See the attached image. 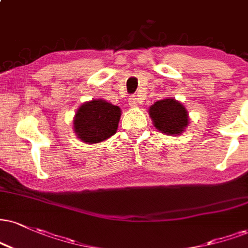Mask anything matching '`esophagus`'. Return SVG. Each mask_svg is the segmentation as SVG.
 Segmentation results:
<instances>
[{
	"label": "esophagus",
	"instance_id": "34e87169",
	"mask_svg": "<svg viewBox=\"0 0 248 248\" xmlns=\"http://www.w3.org/2000/svg\"><path fill=\"white\" fill-rule=\"evenodd\" d=\"M128 104H129L130 107H137V105H139V100H137L136 95L130 97L129 100H128Z\"/></svg>",
	"mask_w": 248,
	"mask_h": 248
}]
</instances>
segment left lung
<instances>
[{
    "label": "left lung",
    "instance_id": "1",
    "mask_svg": "<svg viewBox=\"0 0 248 248\" xmlns=\"http://www.w3.org/2000/svg\"><path fill=\"white\" fill-rule=\"evenodd\" d=\"M154 127L166 135H180L189 124L188 111L174 98L158 100L148 109Z\"/></svg>",
    "mask_w": 248,
    "mask_h": 248
}]
</instances>
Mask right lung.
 Returning <instances> with one entry per match:
<instances>
[{"instance_id": "add662e5", "label": "right lung", "mask_w": 248, "mask_h": 248, "mask_svg": "<svg viewBox=\"0 0 248 248\" xmlns=\"http://www.w3.org/2000/svg\"><path fill=\"white\" fill-rule=\"evenodd\" d=\"M121 118V108L107 100L92 99L78 107L74 116L76 136L86 144L100 143L114 135Z\"/></svg>"}]
</instances>
